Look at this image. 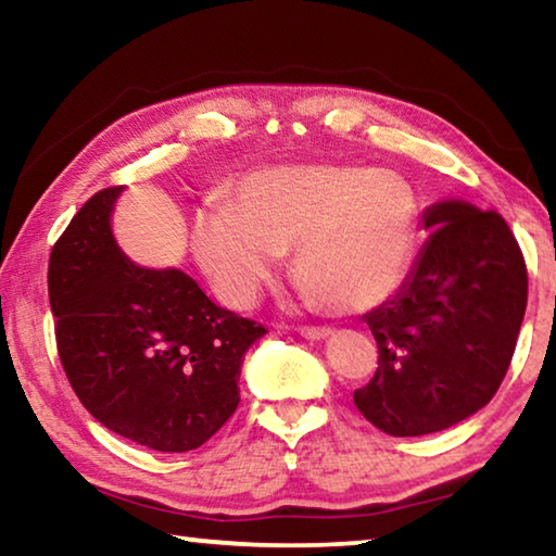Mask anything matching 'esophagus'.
<instances>
[{
  "instance_id": "esophagus-1",
  "label": "esophagus",
  "mask_w": 556,
  "mask_h": 556,
  "mask_svg": "<svg viewBox=\"0 0 556 556\" xmlns=\"http://www.w3.org/2000/svg\"><path fill=\"white\" fill-rule=\"evenodd\" d=\"M299 333L308 338V341H321V338L331 336V328L328 326H299Z\"/></svg>"
}]
</instances>
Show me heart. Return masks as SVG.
<instances>
[{"label": "heart", "instance_id": "b5f03b06", "mask_svg": "<svg viewBox=\"0 0 556 556\" xmlns=\"http://www.w3.org/2000/svg\"><path fill=\"white\" fill-rule=\"evenodd\" d=\"M421 199L390 168L285 166L244 178L232 208L193 220V250L228 304L255 306L294 250V275L333 312H363L392 294L419 238Z\"/></svg>", "mask_w": 556, "mask_h": 556}]
</instances>
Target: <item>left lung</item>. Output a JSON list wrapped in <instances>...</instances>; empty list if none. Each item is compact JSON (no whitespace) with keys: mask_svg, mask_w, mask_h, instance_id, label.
I'll list each match as a JSON object with an SVG mask.
<instances>
[{"mask_svg":"<svg viewBox=\"0 0 556 556\" xmlns=\"http://www.w3.org/2000/svg\"><path fill=\"white\" fill-rule=\"evenodd\" d=\"M409 279L365 314L378 370L353 392L390 437H425L485 407L510 368L527 306V265L501 213L437 203Z\"/></svg>","mask_w":556,"mask_h":556,"instance_id":"8db88e82","label":"left lung"}]
</instances>
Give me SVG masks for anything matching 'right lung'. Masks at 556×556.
<instances>
[{
	"mask_svg": "<svg viewBox=\"0 0 556 556\" xmlns=\"http://www.w3.org/2000/svg\"><path fill=\"white\" fill-rule=\"evenodd\" d=\"M119 191L90 195L53 244L55 348L100 425L184 454L238 409L242 357L267 328L213 304L181 269H144L122 255L110 230Z\"/></svg>",
	"mask_w": 556,
	"mask_h": 556,
	"instance_id": "obj_1",
	"label": "right lung"
}]
</instances>
